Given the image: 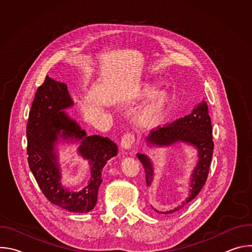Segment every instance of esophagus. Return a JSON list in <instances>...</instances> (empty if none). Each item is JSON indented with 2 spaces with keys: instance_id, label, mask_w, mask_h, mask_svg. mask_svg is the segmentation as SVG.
<instances>
[{
  "instance_id": "obj_1",
  "label": "esophagus",
  "mask_w": 252,
  "mask_h": 252,
  "mask_svg": "<svg viewBox=\"0 0 252 252\" xmlns=\"http://www.w3.org/2000/svg\"><path fill=\"white\" fill-rule=\"evenodd\" d=\"M134 135L132 133H126L123 137H122V140H121V147L124 149V150H130L133 146L134 143Z\"/></svg>"
}]
</instances>
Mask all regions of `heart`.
Wrapping results in <instances>:
<instances>
[{
	"label": "heart",
	"mask_w": 252,
	"mask_h": 252,
	"mask_svg": "<svg viewBox=\"0 0 252 252\" xmlns=\"http://www.w3.org/2000/svg\"><path fill=\"white\" fill-rule=\"evenodd\" d=\"M157 82H142L133 92L134 99L150 100L136 116V125L141 128H153L163 120L172 100V94L168 90H158Z\"/></svg>",
	"instance_id": "obj_1"
}]
</instances>
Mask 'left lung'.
Segmentation results:
<instances>
[{"label":"left lung","mask_w":252,"mask_h":252,"mask_svg":"<svg viewBox=\"0 0 252 252\" xmlns=\"http://www.w3.org/2000/svg\"><path fill=\"white\" fill-rule=\"evenodd\" d=\"M146 141L150 148H167L173 146L174 143L183 142L194 148L197 152L198 160L190 176L189 194L187 199L183 201V204L172 209L162 211L153 207L158 213L169 214L176 212L199 193L208 175L214 146L212 141L211 121L208 115L206 102L202 100L189 116L178 119L167 126L152 131ZM136 157L145 167L147 186L151 187L154 181V167L152 160L148 156L143 154H136Z\"/></svg>","instance_id":"left-lung-1"}]
</instances>
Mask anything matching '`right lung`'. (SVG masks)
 Segmentation results:
<instances>
[{"mask_svg":"<svg viewBox=\"0 0 252 252\" xmlns=\"http://www.w3.org/2000/svg\"><path fill=\"white\" fill-rule=\"evenodd\" d=\"M74 105L67 87L46 77L35 93L27 125L29 166L45 196L69 212H89L96 204L101 171L107 160L118 155V147L109 137L87 131L66 112ZM79 142L78 153L89 161L91 178L81 191L62 185L56 145L59 141Z\"/></svg>","mask_w":252,"mask_h":252,"instance_id":"1","label":"right lung"}]
</instances>
